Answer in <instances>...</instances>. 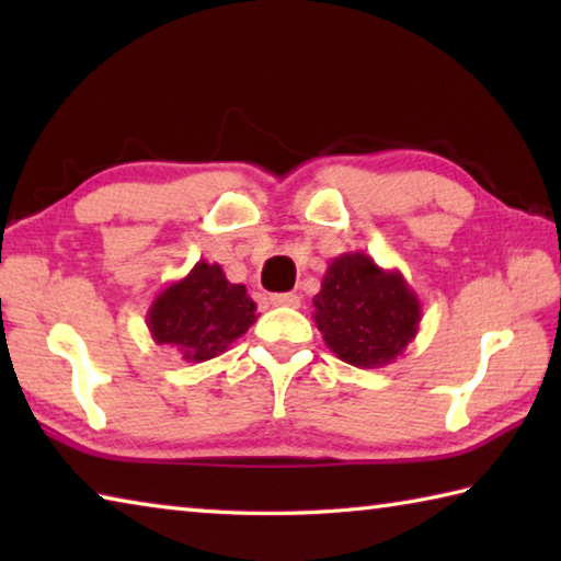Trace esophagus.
Listing matches in <instances>:
<instances>
[{
  "label": "esophagus",
  "mask_w": 561,
  "mask_h": 561,
  "mask_svg": "<svg viewBox=\"0 0 561 561\" xmlns=\"http://www.w3.org/2000/svg\"><path fill=\"white\" fill-rule=\"evenodd\" d=\"M270 301L274 304V307H291V309H297L299 304H301V299L297 297V294L294 291H284V294H272L270 297Z\"/></svg>",
  "instance_id": "esophagus-1"
}]
</instances>
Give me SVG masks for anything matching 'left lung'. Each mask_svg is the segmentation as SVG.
Here are the masks:
<instances>
[{"mask_svg":"<svg viewBox=\"0 0 561 561\" xmlns=\"http://www.w3.org/2000/svg\"><path fill=\"white\" fill-rule=\"evenodd\" d=\"M311 317L341 360L381 368L415 339L423 309L401 272L378 267L364 252H344L329 262Z\"/></svg>","mask_w":561,"mask_h":561,"instance_id":"1","label":"left lung"}]
</instances>
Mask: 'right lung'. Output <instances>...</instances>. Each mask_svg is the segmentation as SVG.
Masks as SVG:
<instances>
[{"instance_id":"1","label":"right lung","mask_w":561,"mask_h":561,"mask_svg":"<svg viewBox=\"0 0 561 561\" xmlns=\"http://www.w3.org/2000/svg\"><path fill=\"white\" fill-rule=\"evenodd\" d=\"M254 321L257 304L244 284H232L220 264L205 260L160 289L146 314L156 344L175 348L187 364L220 356Z\"/></svg>"}]
</instances>
